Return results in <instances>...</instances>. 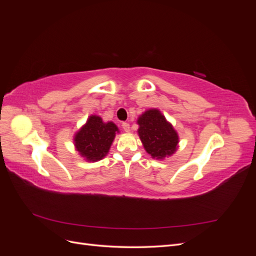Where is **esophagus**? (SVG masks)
Instances as JSON below:
<instances>
[{
    "label": "esophagus",
    "mask_w": 256,
    "mask_h": 256,
    "mask_svg": "<svg viewBox=\"0 0 256 256\" xmlns=\"http://www.w3.org/2000/svg\"><path fill=\"white\" fill-rule=\"evenodd\" d=\"M122 129L126 131V132H129V130H130V126H129V124L128 122H124L122 124Z\"/></svg>",
    "instance_id": "34e87169"
}]
</instances>
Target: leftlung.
<instances>
[{"label": "left lung", "instance_id": "1", "mask_svg": "<svg viewBox=\"0 0 256 256\" xmlns=\"http://www.w3.org/2000/svg\"><path fill=\"white\" fill-rule=\"evenodd\" d=\"M138 134L145 150L154 159H164L176 152L178 134L164 115L157 109L144 112L138 118Z\"/></svg>", "mask_w": 256, "mask_h": 256}]
</instances>
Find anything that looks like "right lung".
<instances>
[{"label": "right lung", "instance_id": "1", "mask_svg": "<svg viewBox=\"0 0 256 256\" xmlns=\"http://www.w3.org/2000/svg\"><path fill=\"white\" fill-rule=\"evenodd\" d=\"M118 128L112 122H104L97 115H90L86 124L74 134L76 150L88 161L102 160L109 152Z\"/></svg>", "mask_w": 256, "mask_h": 256}]
</instances>
